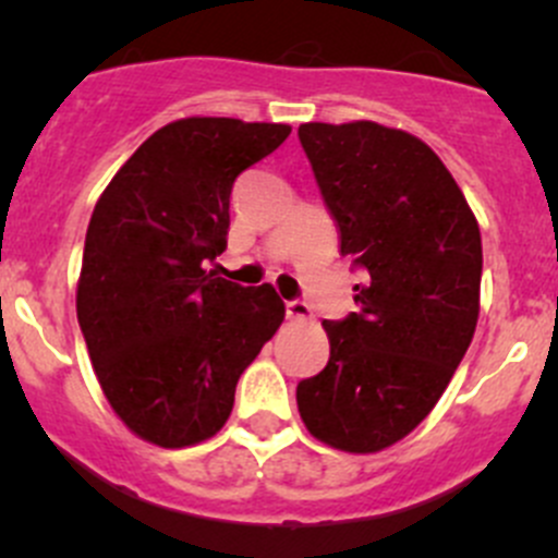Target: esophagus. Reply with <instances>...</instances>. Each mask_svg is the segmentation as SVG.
Masks as SVG:
<instances>
[{
    "label": "esophagus",
    "instance_id": "1",
    "mask_svg": "<svg viewBox=\"0 0 558 558\" xmlns=\"http://www.w3.org/2000/svg\"><path fill=\"white\" fill-rule=\"evenodd\" d=\"M286 315H289L291 320H311L313 311H311V305H307V302L291 300V302H286Z\"/></svg>",
    "mask_w": 558,
    "mask_h": 558
}]
</instances>
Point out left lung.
Returning a JSON list of instances; mask_svg holds the SVG:
<instances>
[{"label":"left lung","mask_w":558,"mask_h":558,"mask_svg":"<svg viewBox=\"0 0 558 558\" xmlns=\"http://www.w3.org/2000/svg\"><path fill=\"white\" fill-rule=\"evenodd\" d=\"M300 140L364 280L359 311L324 320L329 362L296 386V404L315 440L378 453L432 413L470 348L481 229L440 156L402 129L313 121Z\"/></svg>","instance_id":"obj_1"}]
</instances>
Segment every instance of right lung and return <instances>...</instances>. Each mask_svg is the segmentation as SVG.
I'll list each match as a JSON object with an SVG mask.
<instances>
[{"label":"right lung","instance_id":"right-lung-1","mask_svg":"<svg viewBox=\"0 0 558 558\" xmlns=\"http://www.w3.org/2000/svg\"><path fill=\"white\" fill-rule=\"evenodd\" d=\"M289 134V123L180 118L129 156L94 207L77 320L107 402L140 440L185 448L216 435L240 375L283 324L272 286L243 289L205 262L227 251L238 174Z\"/></svg>","mask_w":558,"mask_h":558}]
</instances>
